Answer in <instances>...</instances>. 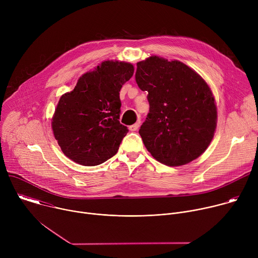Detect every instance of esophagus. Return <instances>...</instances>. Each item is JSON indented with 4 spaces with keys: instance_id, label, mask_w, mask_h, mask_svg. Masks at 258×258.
<instances>
[{
    "instance_id": "esophagus-1",
    "label": "esophagus",
    "mask_w": 258,
    "mask_h": 258,
    "mask_svg": "<svg viewBox=\"0 0 258 258\" xmlns=\"http://www.w3.org/2000/svg\"><path fill=\"white\" fill-rule=\"evenodd\" d=\"M140 127V121H138V122H136L135 124H132V125H130V131L131 132H136V131H138V128Z\"/></svg>"
}]
</instances>
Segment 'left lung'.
Segmentation results:
<instances>
[{
	"label": "left lung",
	"instance_id": "obj_1",
	"mask_svg": "<svg viewBox=\"0 0 258 258\" xmlns=\"http://www.w3.org/2000/svg\"><path fill=\"white\" fill-rule=\"evenodd\" d=\"M136 82L148 92L150 110L139 134L151 155L167 166H180L203 154L217 123L207 83L188 65L158 56L137 63Z\"/></svg>",
	"mask_w": 258,
	"mask_h": 258
}]
</instances>
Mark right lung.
<instances>
[{
	"mask_svg": "<svg viewBox=\"0 0 258 258\" xmlns=\"http://www.w3.org/2000/svg\"><path fill=\"white\" fill-rule=\"evenodd\" d=\"M134 65L107 60L79 79L61 96L52 130L62 152L85 166L99 165L114 156L128 130L119 122V92L133 77Z\"/></svg>",
	"mask_w": 258,
	"mask_h": 258,
	"instance_id": "add662e5",
	"label": "right lung"
}]
</instances>
